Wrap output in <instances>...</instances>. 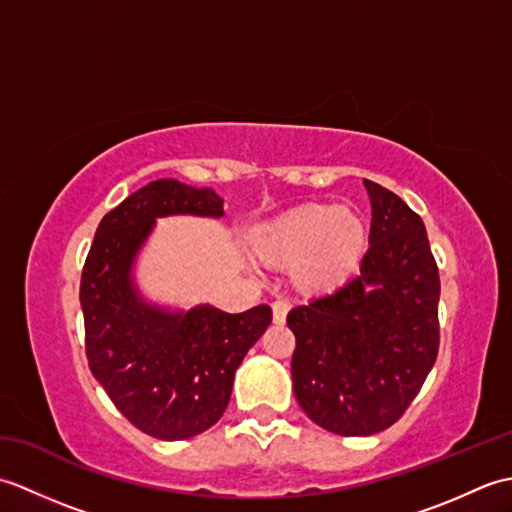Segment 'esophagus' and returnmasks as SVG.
Returning <instances> with one entry per match:
<instances>
[{"label": "esophagus", "instance_id": "obj_1", "mask_svg": "<svg viewBox=\"0 0 512 512\" xmlns=\"http://www.w3.org/2000/svg\"><path fill=\"white\" fill-rule=\"evenodd\" d=\"M288 310H290V303H288V301H284V299H277V301H273V321H275L277 325L286 323V314H288Z\"/></svg>", "mask_w": 512, "mask_h": 512}]
</instances>
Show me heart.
Returning a JSON list of instances; mask_svg holds the SVG:
<instances>
[{
    "instance_id": "heart-1",
    "label": "heart",
    "mask_w": 512,
    "mask_h": 512,
    "mask_svg": "<svg viewBox=\"0 0 512 512\" xmlns=\"http://www.w3.org/2000/svg\"><path fill=\"white\" fill-rule=\"evenodd\" d=\"M253 253L270 264H292L297 286L325 292L345 284L367 250L361 215L345 206L303 204L250 228Z\"/></svg>"
}]
</instances>
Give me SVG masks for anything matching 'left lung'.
Here are the masks:
<instances>
[{"label": "left lung", "instance_id": "obj_1", "mask_svg": "<svg viewBox=\"0 0 512 512\" xmlns=\"http://www.w3.org/2000/svg\"><path fill=\"white\" fill-rule=\"evenodd\" d=\"M372 204L361 275L288 312L292 387L336 436H374L418 396L438 356L440 277L420 215L363 180Z\"/></svg>", "mask_w": 512, "mask_h": 512}]
</instances>
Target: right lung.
<instances>
[{"label":"right lung","mask_w":512,"mask_h":512,"mask_svg":"<svg viewBox=\"0 0 512 512\" xmlns=\"http://www.w3.org/2000/svg\"><path fill=\"white\" fill-rule=\"evenodd\" d=\"M171 215L220 220L224 200L173 178L149 182L103 217L81 277L94 378L134 427L167 442L222 418L237 367L273 321L266 303L231 314L211 303L182 310L143 297L136 259L156 220Z\"/></svg>","instance_id":"right-lung-1"}]
</instances>
